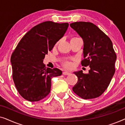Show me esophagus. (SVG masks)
I'll return each instance as SVG.
<instances>
[{
	"instance_id": "esophagus-1",
	"label": "esophagus",
	"mask_w": 125,
	"mask_h": 125,
	"mask_svg": "<svg viewBox=\"0 0 125 125\" xmlns=\"http://www.w3.org/2000/svg\"><path fill=\"white\" fill-rule=\"evenodd\" d=\"M62 74L64 75H69V74H71V73L69 72H68V71H64L62 72Z\"/></svg>"
}]
</instances>
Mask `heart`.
I'll return each instance as SVG.
<instances>
[{
	"mask_svg": "<svg viewBox=\"0 0 125 125\" xmlns=\"http://www.w3.org/2000/svg\"><path fill=\"white\" fill-rule=\"evenodd\" d=\"M63 65H64L65 68H70L72 66V64L71 62H70V61H65V62L63 63Z\"/></svg>",
	"mask_w": 125,
	"mask_h": 125,
	"instance_id": "heart-1",
	"label": "heart"
}]
</instances>
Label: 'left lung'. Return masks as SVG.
Masks as SVG:
<instances>
[{
	"instance_id": "left-lung-1",
	"label": "left lung",
	"mask_w": 125,
	"mask_h": 125,
	"mask_svg": "<svg viewBox=\"0 0 125 125\" xmlns=\"http://www.w3.org/2000/svg\"><path fill=\"white\" fill-rule=\"evenodd\" d=\"M83 41V57L81 65L89 66V73L74 72L77 83L73 91L81 98L100 97L110 84L115 73L117 55L110 39L97 25L90 22L79 21L70 24Z\"/></svg>"
}]
</instances>
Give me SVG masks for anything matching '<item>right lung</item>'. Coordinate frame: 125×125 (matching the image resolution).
<instances>
[{
    "label": "right lung",
    "instance_id": "1",
    "mask_svg": "<svg viewBox=\"0 0 125 125\" xmlns=\"http://www.w3.org/2000/svg\"><path fill=\"white\" fill-rule=\"evenodd\" d=\"M68 26V23L51 21L37 24L22 37L13 51L12 78L19 93L25 100L35 102L45 98L50 93L51 78L62 74L57 68H46L42 61Z\"/></svg>",
    "mask_w": 125,
    "mask_h": 125
}]
</instances>
